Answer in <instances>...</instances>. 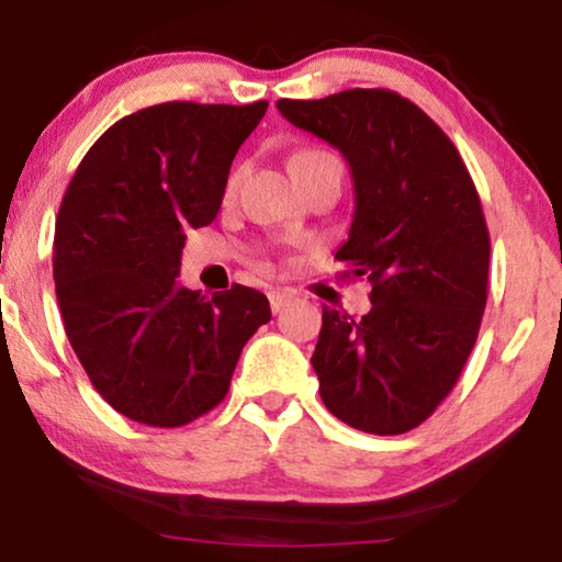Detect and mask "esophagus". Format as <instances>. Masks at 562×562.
I'll return each mask as SVG.
<instances>
[{
    "mask_svg": "<svg viewBox=\"0 0 562 562\" xmlns=\"http://www.w3.org/2000/svg\"><path fill=\"white\" fill-rule=\"evenodd\" d=\"M294 299H296L294 291H289V289H279V291H271V294H268V302H271L273 312H281L283 306H289Z\"/></svg>",
    "mask_w": 562,
    "mask_h": 562,
    "instance_id": "1",
    "label": "esophagus"
}]
</instances>
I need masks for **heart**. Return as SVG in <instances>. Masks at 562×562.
I'll return each instance as SVG.
<instances>
[{"mask_svg": "<svg viewBox=\"0 0 562 562\" xmlns=\"http://www.w3.org/2000/svg\"><path fill=\"white\" fill-rule=\"evenodd\" d=\"M322 164H337V158L333 153L327 150H319V148H304V150H296L294 156L289 158V171L291 176L302 173V171H310V168H317ZM237 187V176H229L227 181V191H233Z\"/></svg>", "mask_w": 562, "mask_h": 562, "instance_id": "1", "label": "heart"}]
</instances>
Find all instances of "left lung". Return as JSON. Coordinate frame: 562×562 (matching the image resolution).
Returning <instances> with one entry per match:
<instances>
[{
  "instance_id": "obj_1",
  "label": "left lung",
  "mask_w": 562,
  "mask_h": 562,
  "mask_svg": "<svg viewBox=\"0 0 562 562\" xmlns=\"http://www.w3.org/2000/svg\"><path fill=\"white\" fill-rule=\"evenodd\" d=\"M276 106L348 160L356 212L335 258L373 286L360 319L322 310V402L360 432H409L450 394L479 337L491 256L479 191L450 137L396 91Z\"/></svg>"
}]
</instances>
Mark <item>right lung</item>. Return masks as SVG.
<instances>
[{"label":"right lung","mask_w":562,"mask_h":562,"mask_svg":"<svg viewBox=\"0 0 562 562\" xmlns=\"http://www.w3.org/2000/svg\"><path fill=\"white\" fill-rule=\"evenodd\" d=\"M266 110L145 106L114 122L68 183L53 237L60 317L89 381L127 419L181 427L214 409L271 319L256 289L210 299L179 283L187 233L217 217L235 153Z\"/></svg>","instance_id":"1"}]
</instances>
